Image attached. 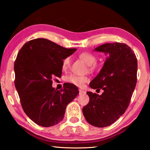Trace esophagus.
Segmentation results:
<instances>
[{
	"instance_id": "34e87169",
	"label": "esophagus",
	"mask_w": 150,
	"mask_h": 150,
	"mask_svg": "<svg viewBox=\"0 0 150 150\" xmlns=\"http://www.w3.org/2000/svg\"><path fill=\"white\" fill-rule=\"evenodd\" d=\"M83 94H85V91L80 89L79 90V95H83Z\"/></svg>"
}]
</instances>
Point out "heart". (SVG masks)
<instances>
[{"label": "heart", "mask_w": 150, "mask_h": 150, "mask_svg": "<svg viewBox=\"0 0 150 150\" xmlns=\"http://www.w3.org/2000/svg\"><path fill=\"white\" fill-rule=\"evenodd\" d=\"M79 57L82 59L86 64L89 65V69L93 71L95 69V63L96 62V57L95 55L89 52H83L79 54ZM71 66V58L66 57L62 60V68L63 70H67ZM88 78L86 76H79L76 75H70L67 77L68 83L73 84L77 87H82L85 83L88 81Z\"/></svg>", "instance_id": "obj_1"}]
</instances>
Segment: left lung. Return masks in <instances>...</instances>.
<instances>
[{
    "label": "left lung",
    "mask_w": 150,
    "mask_h": 150,
    "mask_svg": "<svg viewBox=\"0 0 150 150\" xmlns=\"http://www.w3.org/2000/svg\"><path fill=\"white\" fill-rule=\"evenodd\" d=\"M95 51L108 55L102 69L89 84L104 92H87L88 105L83 108L87 122L98 128L108 126L125 112L137 83L138 62L132 50L123 43H108Z\"/></svg>",
    "instance_id": "left-lung-1"
}]
</instances>
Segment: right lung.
Instances as JSON below:
<instances>
[{
  "mask_svg": "<svg viewBox=\"0 0 150 150\" xmlns=\"http://www.w3.org/2000/svg\"><path fill=\"white\" fill-rule=\"evenodd\" d=\"M75 51L44 38L30 40L20 50L14 66L15 87L24 112L38 125L60 122L66 106L79 93L68 83L60 91L52 87L54 78L62 77V60Z\"/></svg>",
  "mask_w": 150,
  "mask_h": 150,
  "instance_id": "add662e5",
  "label": "right lung"
}]
</instances>
